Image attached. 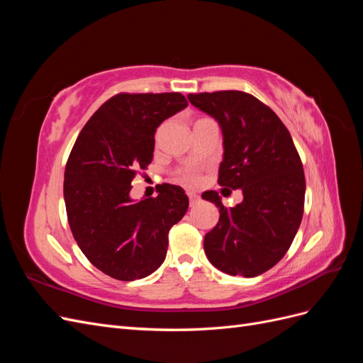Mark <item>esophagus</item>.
Here are the masks:
<instances>
[{
	"label": "esophagus",
	"mask_w": 363,
	"mask_h": 363,
	"mask_svg": "<svg viewBox=\"0 0 363 363\" xmlns=\"http://www.w3.org/2000/svg\"><path fill=\"white\" fill-rule=\"evenodd\" d=\"M188 196H189V203H191V206H194L196 201H199L200 200V195L199 194H196V192H188Z\"/></svg>",
	"instance_id": "1"
}]
</instances>
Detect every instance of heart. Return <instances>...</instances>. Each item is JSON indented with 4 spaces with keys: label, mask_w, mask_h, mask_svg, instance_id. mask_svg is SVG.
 <instances>
[{
    "label": "heart",
    "mask_w": 363,
    "mask_h": 363,
    "mask_svg": "<svg viewBox=\"0 0 363 363\" xmlns=\"http://www.w3.org/2000/svg\"><path fill=\"white\" fill-rule=\"evenodd\" d=\"M182 179L184 182H196V180H199V175H196L194 171H184L182 174Z\"/></svg>",
    "instance_id": "1"
}]
</instances>
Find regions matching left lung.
Returning a JSON list of instances; mask_svg holds the SVG:
<instances>
[{"instance_id":"obj_1","label":"left lung","mask_w":363,"mask_h":363,"mask_svg":"<svg viewBox=\"0 0 363 363\" xmlns=\"http://www.w3.org/2000/svg\"><path fill=\"white\" fill-rule=\"evenodd\" d=\"M192 106L218 121L224 157L218 183L240 189L242 203L224 207L207 191L203 199L219 208V221L204 236L212 265L230 276L256 277L286 255L304 211L303 163L280 118L256 96L240 91L189 94Z\"/></svg>"}]
</instances>
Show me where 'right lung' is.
Listing matches in <instances>:
<instances>
[{"mask_svg":"<svg viewBox=\"0 0 363 363\" xmlns=\"http://www.w3.org/2000/svg\"><path fill=\"white\" fill-rule=\"evenodd\" d=\"M188 106L179 92L118 94L87 121L65 169L68 223L95 268L123 281L144 279L164 260L168 233L188 211L180 186L162 184L156 199L131 200V180L155 152L164 119Z\"/></svg>","mask_w":363,"mask_h":363,"instance_id":"1","label":"right lung"}]
</instances>
